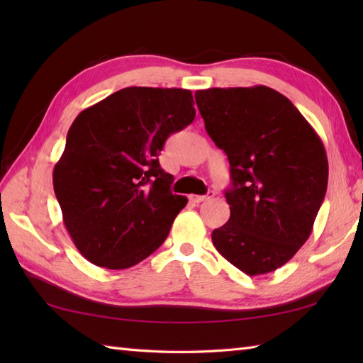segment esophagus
<instances>
[{
	"label": "esophagus",
	"mask_w": 363,
	"mask_h": 363,
	"mask_svg": "<svg viewBox=\"0 0 363 363\" xmlns=\"http://www.w3.org/2000/svg\"><path fill=\"white\" fill-rule=\"evenodd\" d=\"M213 195H215V191H209V194H207V195H190L189 199H190V203L198 204V203L209 201V199L213 198Z\"/></svg>",
	"instance_id": "1"
}]
</instances>
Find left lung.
<instances>
[{"label":"left lung","instance_id":"1","mask_svg":"<svg viewBox=\"0 0 363 363\" xmlns=\"http://www.w3.org/2000/svg\"><path fill=\"white\" fill-rule=\"evenodd\" d=\"M195 101L233 179L225 194L230 217L213 229V246L246 274L274 272L312 234L328 189L325 145L269 87L196 90Z\"/></svg>","mask_w":363,"mask_h":363}]
</instances>
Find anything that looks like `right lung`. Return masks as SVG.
Listing matches in <instances>:
<instances>
[{
    "mask_svg": "<svg viewBox=\"0 0 363 363\" xmlns=\"http://www.w3.org/2000/svg\"><path fill=\"white\" fill-rule=\"evenodd\" d=\"M186 89L126 87L84 109L54 165V194L76 248L94 265L125 269L165 242L189 199L159 165L169 134L195 120Z\"/></svg>",
    "mask_w": 363,
    "mask_h": 363,
    "instance_id": "add662e5",
    "label": "right lung"
}]
</instances>
